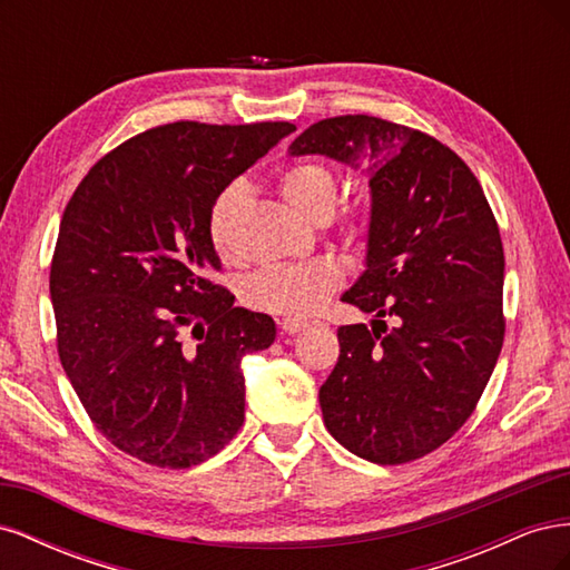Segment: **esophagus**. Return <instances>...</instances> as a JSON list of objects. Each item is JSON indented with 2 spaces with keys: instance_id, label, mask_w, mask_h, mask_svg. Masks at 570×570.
I'll return each mask as SVG.
<instances>
[{
  "instance_id": "1",
  "label": "esophagus",
  "mask_w": 570,
  "mask_h": 570,
  "mask_svg": "<svg viewBox=\"0 0 570 570\" xmlns=\"http://www.w3.org/2000/svg\"><path fill=\"white\" fill-rule=\"evenodd\" d=\"M278 325L285 335H295V333H302L308 323L302 318H281Z\"/></svg>"
}]
</instances>
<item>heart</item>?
<instances>
[{
    "instance_id": "obj_1",
    "label": "heart",
    "mask_w": 570,
    "mask_h": 570,
    "mask_svg": "<svg viewBox=\"0 0 570 570\" xmlns=\"http://www.w3.org/2000/svg\"><path fill=\"white\" fill-rule=\"evenodd\" d=\"M275 187L283 202L308 220H325L333 214L340 197V180L331 166L321 161H297L285 166ZM247 199L245 183H230L212 202L209 239L214 249L233 256V230L239 209ZM342 283L340 268L327 258H312L299 264H271L252 273L245 283V299L268 314L308 316Z\"/></svg>"
}]
</instances>
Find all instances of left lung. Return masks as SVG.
I'll return each instance as SVG.
<instances>
[{"mask_svg": "<svg viewBox=\"0 0 570 570\" xmlns=\"http://www.w3.org/2000/svg\"><path fill=\"white\" fill-rule=\"evenodd\" d=\"M289 154L371 187L366 271L342 302L375 318L337 331L318 392L327 433L381 465L421 459L469 421L502 352L504 249L485 193L435 137L366 114L318 120Z\"/></svg>", "mask_w": 570, "mask_h": 570, "instance_id": "8db88e82", "label": "left lung"}]
</instances>
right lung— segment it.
I'll return each mask as SVG.
<instances>
[{
    "mask_svg": "<svg viewBox=\"0 0 570 570\" xmlns=\"http://www.w3.org/2000/svg\"><path fill=\"white\" fill-rule=\"evenodd\" d=\"M295 130L151 128L101 157L66 204L49 273L59 358L95 428L132 459L189 469L245 421L239 364L271 347L275 323L212 281L220 258L206 218L223 187Z\"/></svg>",
    "mask_w": 570,
    "mask_h": 570,
    "instance_id": "right-lung-1",
    "label": "right lung"
}]
</instances>
